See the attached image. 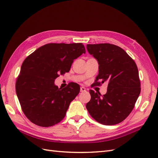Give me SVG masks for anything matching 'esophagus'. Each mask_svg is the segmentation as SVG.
Segmentation results:
<instances>
[{
	"label": "esophagus",
	"mask_w": 158,
	"mask_h": 158,
	"mask_svg": "<svg viewBox=\"0 0 158 158\" xmlns=\"http://www.w3.org/2000/svg\"><path fill=\"white\" fill-rule=\"evenodd\" d=\"M86 91V89H85V88L84 87H81L80 88V92H85Z\"/></svg>",
	"instance_id": "obj_1"
}]
</instances>
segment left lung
Wrapping results in <instances>:
<instances>
[{
    "instance_id": "left-lung-1",
    "label": "left lung",
    "mask_w": 158,
    "mask_h": 158,
    "mask_svg": "<svg viewBox=\"0 0 158 158\" xmlns=\"http://www.w3.org/2000/svg\"><path fill=\"white\" fill-rule=\"evenodd\" d=\"M89 53L96 59L99 74L94 85L109 82L107 93L89 89L86 109L95 121L105 125L120 123L129 115L140 93V81L135 62L120 47L110 44H88ZM100 80L101 82H98Z\"/></svg>"
}]
</instances>
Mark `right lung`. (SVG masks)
<instances>
[{
    "instance_id": "right-lung-1",
    "label": "right lung",
    "mask_w": 158,
    "mask_h": 158,
    "mask_svg": "<svg viewBox=\"0 0 158 158\" xmlns=\"http://www.w3.org/2000/svg\"><path fill=\"white\" fill-rule=\"evenodd\" d=\"M85 52L81 43L48 44L23 62L16 92L23 113L31 123L49 127L64 118L70 102L80 92V85L70 82L59 88L54 81L69 73L74 60Z\"/></svg>"
}]
</instances>
